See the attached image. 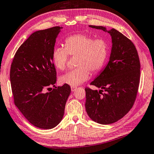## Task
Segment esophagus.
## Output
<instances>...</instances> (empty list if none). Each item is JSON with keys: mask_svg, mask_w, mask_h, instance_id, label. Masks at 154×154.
I'll use <instances>...</instances> for the list:
<instances>
[{"mask_svg": "<svg viewBox=\"0 0 154 154\" xmlns=\"http://www.w3.org/2000/svg\"><path fill=\"white\" fill-rule=\"evenodd\" d=\"M75 89H76V87H71V90H72V92H73V91H74Z\"/></svg>", "mask_w": 154, "mask_h": 154, "instance_id": "34e87169", "label": "esophagus"}]
</instances>
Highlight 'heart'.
Listing matches in <instances>:
<instances>
[{
    "mask_svg": "<svg viewBox=\"0 0 154 154\" xmlns=\"http://www.w3.org/2000/svg\"><path fill=\"white\" fill-rule=\"evenodd\" d=\"M65 48L55 47L52 61L59 70L66 69L69 55L75 56L77 68L70 70L60 78V82L76 87L89 79L90 70L96 73L102 69L109 53V46L103 39H95L85 34H75L65 40Z\"/></svg>",
    "mask_w": 154,
    "mask_h": 154,
    "instance_id": "obj_1",
    "label": "heart"
}]
</instances>
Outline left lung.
Here are the masks:
<instances>
[{"label": "left lung", "instance_id": "left-lung-1", "mask_svg": "<svg viewBox=\"0 0 154 154\" xmlns=\"http://www.w3.org/2000/svg\"><path fill=\"white\" fill-rule=\"evenodd\" d=\"M110 34L112 47L106 67L86 88L85 107L88 116L101 125L117 122L130 111L135 101L140 80V61L133 42L116 29L89 26ZM103 89L106 92L102 93Z\"/></svg>", "mask_w": 154, "mask_h": 154}]
</instances>
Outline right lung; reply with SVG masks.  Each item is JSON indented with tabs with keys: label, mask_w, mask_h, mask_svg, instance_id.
Returning a JSON list of instances; mask_svg holds the SVG:
<instances>
[{
	"label": "right lung",
	"mask_w": 154,
	"mask_h": 154,
	"mask_svg": "<svg viewBox=\"0 0 154 154\" xmlns=\"http://www.w3.org/2000/svg\"><path fill=\"white\" fill-rule=\"evenodd\" d=\"M62 28L55 26L32 33L18 48L11 66L15 105L29 122L42 129L53 128L61 122L71 93L68 85L54 87L52 52ZM50 88L51 92H45Z\"/></svg>",
	"instance_id": "add662e5"
}]
</instances>
